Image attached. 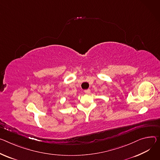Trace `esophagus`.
I'll return each instance as SVG.
<instances>
[{"label":"esophagus","mask_w":160,"mask_h":160,"mask_svg":"<svg viewBox=\"0 0 160 160\" xmlns=\"http://www.w3.org/2000/svg\"><path fill=\"white\" fill-rule=\"evenodd\" d=\"M84 92H85L86 94H89L91 93V90H90V89L85 90V91H84Z\"/></svg>","instance_id":"esophagus-1"}]
</instances>
